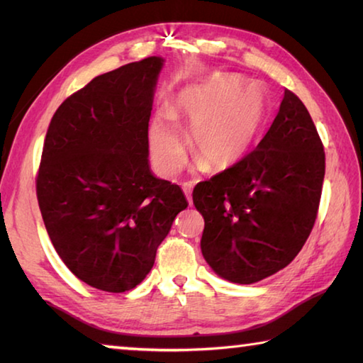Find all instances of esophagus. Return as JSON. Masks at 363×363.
<instances>
[{"mask_svg": "<svg viewBox=\"0 0 363 363\" xmlns=\"http://www.w3.org/2000/svg\"><path fill=\"white\" fill-rule=\"evenodd\" d=\"M182 190L184 194H186L189 205H192V186H190V184H182Z\"/></svg>", "mask_w": 363, "mask_h": 363, "instance_id": "obj_1", "label": "esophagus"}]
</instances>
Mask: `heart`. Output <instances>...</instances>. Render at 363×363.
Wrapping results in <instances>:
<instances>
[{
  "instance_id": "obj_1",
  "label": "heart",
  "mask_w": 363,
  "mask_h": 363,
  "mask_svg": "<svg viewBox=\"0 0 363 363\" xmlns=\"http://www.w3.org/2000/svg\"><path fill=\"white\" fill-rule=\"evenodd\" d=\"M257 86L242 84L233 75H214L190 88L168 115L150 123L149 147L160 174L174 176L186 162V140L174 125L190 128L192 150L210 169H224L245 157L262 125L264 97Z\"/></svg>"
}]
</instances>
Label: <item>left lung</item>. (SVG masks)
<instances>
[{
    "mask_svg": "<svg viewBox=\"0 0 363 363\" xmlns=\"http://www.w3.org/2000/svg\"><path fill=\"white\" fill-rule=\"evenodd\" d=\"M325 152L299 97L285 91L253 152L194 189L201 253L219 277L250 285L286 267L317 219Z\"/></svg>",
    "mask_w": 363,
    "mask_h": 363,
    "instance_id": "1",
    "label": "left lung"
}]
</instances>
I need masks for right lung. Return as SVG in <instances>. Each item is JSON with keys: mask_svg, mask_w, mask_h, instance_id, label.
Wrapping results in <instances>:
<instances>
[{"mask_svg": "<svg viewBox=\"0 0 363 363\" xmlns=\"http://www.w3.org/2000/svg\"><path fill=\"white\" fill-rule=\"evenodd\" d=\"M163 62L152 56L91 79L60 104L43 145L36 196L48 235L72 274L102 291L139 285L189 205L149 167Z\"/></svg>", "mask_w": 363, "mask_h": 363, "instance_id": "obj_1", "label": "right lung"}]
</instances>
